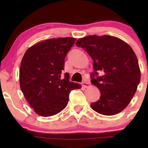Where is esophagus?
<instances>
[{"mask_svg":"<svg viewBox=\"0 0 148 148\" xmlns=\"http://www.w3.org/2000/svg\"><path fill=\"white\" fill-rule=\"evenodd\" d=\"M82 85L84 88H88L91 86V84L89 82H88L87 81H84L82 83Z\"/></svg>","mask_w":148,"mask_h":148,"instance_id":"1","label":"esophagus"}]
</instances>
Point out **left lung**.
Returning <instances> with one entry per match:
<instances>
[{"mask_svg": "<svg viewBox=\"0 0 148 148\" xmlns=\"http://www.w3.org/2000/svg\"><path fill=\"white\" fill-rule=\"evenodd\" d=\"M76 45L93 59L91 82L100 91V98L91 104L92 110L104 115H114L130 102L140 81V71L132 48L119 38L92 35L79 38ZM102 72V75H98Z\"/></svg>", "mask_w": 148, "mask_h": 148, "instance_id": "8db88e82", "label": "left lung"}]
</instances>
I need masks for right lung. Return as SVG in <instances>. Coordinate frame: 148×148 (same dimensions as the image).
<instances>
[{"instance_id":"add662e5","label":"right lung","mask_w":148,"mask_h":148,"mask_svg":"<svg viewBox=\"0 0 148 148\" xmlns=\"http://www.w3.org/2000/svg\"><path fill=\"white\" fill-rule=\"evenodd\" d=\"M76 38H51L30 47L20 67V87L28 104L43 117L58 114L66 107L71 90L79 84L70 82L65 73L64 59Z\"/></svg>"}]
</instances>
